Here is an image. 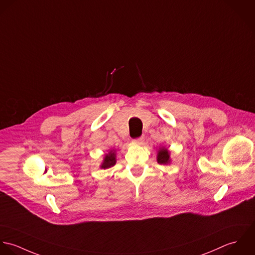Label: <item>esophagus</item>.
Segmentation results:
<instances>
[{
  "label": "esophagus",
  "instance_id": "esophagus-1",
  "mask_svg": "<svg viewBox=\"0 0 255 255\" xmlns=\"http://www.w3.org/2000/svg\"><path fill=\"white\" fill-rule=\"evenodd\" d=\"M144 139H145V138H144V136H141V137H139V138L135 139V140H134V142H135V143H138V144H139V143H142V142L144 141Z\"/></svg>",
  "mask_w": 255,
  "mask_h": 255
}]
</instances>
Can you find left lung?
<instances>
[{"label":"left lung","instance_id":"8db88e82","mask_svg":"<svg viewBox=\"0 0 255 255\" xmlns=\"http://www.w3.org/2000/svg\"><path fill=\"white\" fill-rule=\"evenodd\" d=\"M157 162L160 164H165L169 162V153L166 149L164 148L159 149L157 153Z\"/></svg>","mask_w":255,"mask_h":255}]
</instances>
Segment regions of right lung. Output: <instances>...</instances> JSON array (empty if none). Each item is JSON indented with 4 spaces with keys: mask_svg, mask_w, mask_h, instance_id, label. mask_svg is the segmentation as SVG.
<instances>
[{
    "mask_svg": "<svg viewBox=\"0 0 255 255\" xmlns=\"http://www.w3.org/2000/svg\"><path fill=\"white\" fill-rule=\"evenodd\" d=\"M115 153L113 151H110V153H107L104 157V160H103V163L102 164V168H108V167H111L115 164L116 162V159H115Z\"/></svg>",
    "mask_w": 255,
    "mask_h": 255,
    "instance_id": "obj_1",
    "label": "right lung"
}]
</instances>
